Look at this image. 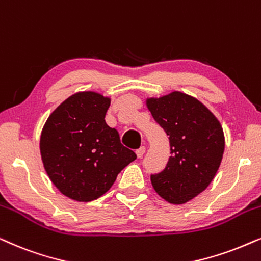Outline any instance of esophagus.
<instances>
[{
  "mask_svg": "<svg viewBox=\"0 0 261 261\" xmlns=\"http://www.w3.org/2000/svg\"><path fill=\"white\" fill-rule=\"evenodd\" d=\"M145 151H146V147H145V146L139 147L138 150H137V155H138V158H141V157H143L144 153H145Z\"/></svg>",
  "mask_w": 261,
  "mask_h": 261,
  "instance_id": "obj_1",
  "label": "esophagus"
}]
</instances>
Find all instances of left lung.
I'll list each match as a JSON object with an SVG mask.
<instances>
[{
	"label": "left lung",
	"mask_w": 261,
	"mask_h": 261,
	"mask_svg": "<svg viewBox=\"0 0 261 261\" xmlns=\"http://www.w3.org/2000/svg\"><path fill=\"white\" fill-rule=\"evenodd\" d=\"M154 121L169 135L165 168L151 175L154 191L171 204H185L207 188L224 152L221 123L204 104L181 92L147 99Z\"/></svg>",
	"instance_id": "8db88e82"
}]
</instances>
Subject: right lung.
Wrapping results in <instances>:
<instances>
[{
  "mask_svg": "<svg viewBox=\"0 0 261 261\" xmlns=\"http://www.w3.org/2000/svg\"><path fill=\"white\" fill-rule=\"evenodd\" d=\"M109 107V98L99 93H75L57 107L42 130L40 154L46 174L74 200L101 197L137 158L104 120Z\"/></svg>",
  "mask_w": 261,
  "mask_h": 261,
  "instance_id": "add662e5",
  "label": "right lung"
}]
</instances>
